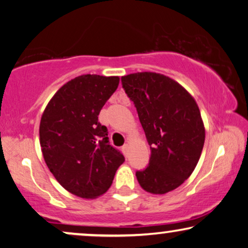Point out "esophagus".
Masks as SVG:
<instances>
[{"label":"esophagus","mask_w":248,"mask_h":248,"mask_svg":"<svg viewBox=\"0 0 248 248\" xmlns=\"http://www.w3.org/2000/svg\"><path fill=\"white\" fill-rule=\"evenodd\" d=\"M121 150H122V152H124V154L126 155V156H127V155H128V152H129V145H128V144H124V146H122Z\"/></svg>","instance_id":"esophagus-1"}]
</instances>
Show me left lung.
<instances>
[{
  "label": "left lung",
  "instance_id": "left-lung-1",
  "mask_svg": "<svg viewBox=\"0 0 248 248\" xmlns=\"http://www.w3.org/2000/svg\"><path fill=\"white\" fill-rule=\"evenodd\" d=\"M134 102L151 148L150 163L137 171L140 187L166 194L193 173L205 140V128L194 97L180 84L156 72L121 77Z\"/></svg>",
  "mask_w": 248,
  "mask_h": 248
}]
</instances>
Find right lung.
I'll list each match as a JSON object with an SVG mask.
<instances>
[{"label":"right lung","instance_id":"add662e5","mask_svg":"<svg viewBox=\"0 0 248 248\" xmlns=\"http://www.w3.org/2000/svg\"><path fill=\"white\" fill-rule=\"evenodd\" d=\"M120 78L78 76L59 90L43 112L39 143L46 166L64 189L81 199L107 191L124 157L108 143L98 114Z\"/></svg>","mask_w":248,"mask_h":248}]
</instances>
